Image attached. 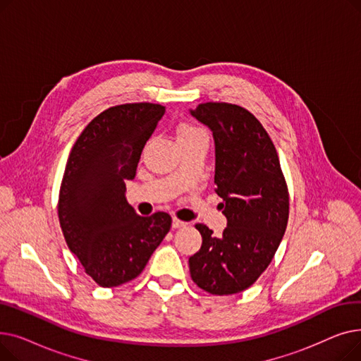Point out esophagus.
I'll return each mask as SVG.
<instances>
[{"label":"esophagus","instance_id":"1","mask_svg":"<svg viewBox=\"0 0 361 361\" xmlns=\"http://www.w3.org/2000/svg\"><path fill=\"white\" fill-rule=\"evenodd\" d=\"M187 222L180 221L178 218H173V228H181V226H185Z\"/></svg>","mask_w":361,"mask_h":361}]
</instances>
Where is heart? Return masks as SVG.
Here are the masks:
<instances>
[{
    "label": "heart",
    "mask_w": 361,
    "mask_h": 361,
    "mask_svg": "<svg viewBox=\"0 0 361 361\" xmlns=\"http://www.w3.org/2000/svg\"><path fill=\"white\" fill-rule=\"evenodd\" d=\"M204 133L202 128L195 127L192 124H181L178 127V137H187V136H193V135H202Z\"/></svg>",
    "instance_id": "b5f03b06"
}]
</instances>
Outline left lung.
I'll list each match as a JSON object with an SVG mask.
<instances>
[{
  "instance_id": "8db88e82",
  "label": "left lung",
  "mask_w": 361,
  "mask_h": 361,
  "mask_svg": "<svg viewBox=\"0 0 361 361\" xmlns=\"http://www.w3.org/2000/svg\"><path fill=\"white\" fill-rule=\"evenodd\" d=\"M192 116L212 131L215 192L226 228L203 224L200 250L188 259L192 279L215 295L247 290L269 267L288 222V188L276 149L259 120L238 105L206 102Z\"/></svg>"
}]
</instances>
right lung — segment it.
<instances>
[{
  "instance_id": "obj_1",
  "label": "right lung",
  "mask_w": 361,
  "mask_h": 361,
  "mask_svg": "<svg viewBox=\"0 0 361 361\" xmlns=\"http://www.w3.org/2000/svg\"><path fill=\"white\" fill-rule=\"evenodd\" d=\"M165 114L158 104H126L94 117L75 140L60 188L59 218L71 253L104 288L145 269L171 228V216H139L126 199L142 150Z\"/></svg>"
}]
</instances>
